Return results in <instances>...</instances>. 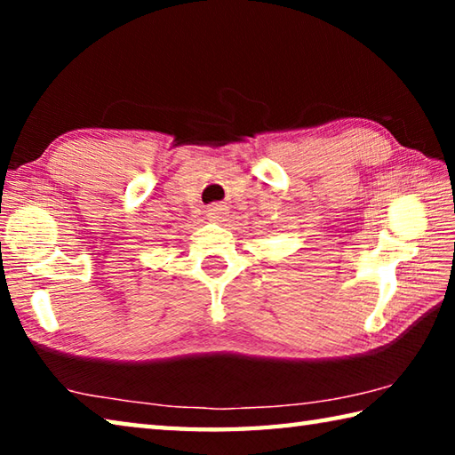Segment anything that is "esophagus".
<instances>
[{
	"instance_id": "esophagus-1",
	"label": "esophagus",
	"mask_w": 455,
	"mask_h": 455,
	"mask_svg": "<svg viewBox=\"0 0 455 455\" xmlns=\"http://www.w3.org/2000/svg\"><path fill=\"white\" fill-rule=\"evenodd\" d=\"M225 214H227V206L220 203H214L209 206V209H206V217L214 222H220L222 219H225Z\"/></svg>"
}]
</instances>
